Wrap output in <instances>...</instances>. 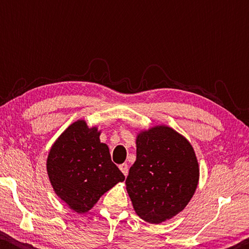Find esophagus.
Masks as SVG:
<instances>
[{
  "instance_id": "34e87169",
  "label": "esophagus",
  "mask_w": 249,
  "mask_h": 249,
  "mask_svg": "<svg viewBox=\"0 0 249 249\" xmlns=\"http://www.w3.org/2000/svg\"><path fill=\"white\" fill-rule=\"evenodd\" d=\"M119 169L121 170V172L124 173V176H128L129 169H128V164H127V163H122V164L119 165Z\"/></svg>"
}]
</instances>
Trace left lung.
<instances>
[{
	"instance_id": "obj_1",
	"label": "left lung",
	"mask_w": 249,
	"mask_h": 249,
	"mask_svg": "<svg viewBox=\"0 0 249 249\" xmlns=\"http://www.w3.org/2000/svg\"><path fill=\"white\" fill-rule=\"evenodd\" d=\"M137 158L125 179L137 215L159 224L187 206L198 185L199 168L190 142L168 125H155L136 138Z\"/></svg>"
}]
</instances>
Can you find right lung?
<instances>
[{
	"instance_id": "right-lung-1",
	"label": "right lung",
	"mask_w": 249,
	"mask_h": 249,
	"mask_svg": "<svg viewBox=\"0 0 249 249\" xmlns=\"http://www.w3.org/2000/svg\"><path fill=\"white\" fill-rule=\"evenodd\" d=\"M100 135L97 127L89 128L86 121L78 120L60 135L47 156V175L54 192L79 214L88 212L104 193L124 180Z\"/></svg>"
}]
</instances>
